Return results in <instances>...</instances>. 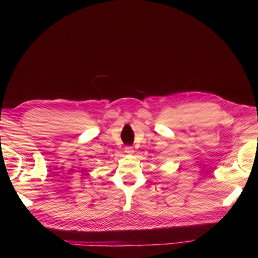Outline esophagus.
<instances>
[{
  "label": "esophagus",
  "instance_id": "esophagus-1",
  "mask_svg": "<svg viewBox=\"0 0 258 258\" xmlns=\"http://www.w3.org/2000/svg\"><path fill=\"white\" fill-rule=\"evenodd\" d=\"M125 153H127V154H133V153H134L133 147H132V146H126V147H125Z\"/></svg>",
  "mask_w": 258,
  "mask_h": 258
}]
</instances>
